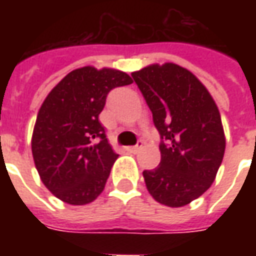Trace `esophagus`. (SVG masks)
Segmentation results:
<instances>
[{"instance_id":"1","label":"esophagus","mask_w":256,"mask_h":256,"mask_svg":"<svg viewBox=\"0 0 256 256\" xmlns=\"http://www.w3.org/2000/svg\"><path fill=\"white\" fill-rule=\"evenodd\" d=\"M141 148H142V141H138V142H137V145L128 146V148H126V150H128V152H132V154H137V152H138Z\"/></svg>"}]
</instances>
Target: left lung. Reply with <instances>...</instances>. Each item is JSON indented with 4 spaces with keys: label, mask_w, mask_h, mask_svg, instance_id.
Returning a JSON list of instances; mask_svg holds the SVG:
<instances>
[{
    "label": "left lung",
    "mask_w": 256,
    "mask_h": 256,
    "mask_svg": "<svg viewBox=\"0 0 256 256\" xmlns=\"http://www.w3.org/2000/svg\"><path fill=\"white\" fill-rule=\"evenodd\" d=\"M160 134V163L144 170L150 196L182 207L214 182L225 154L220 115L204 84L177 64L150 66L132 74Z\"/></svg>",
    "instance_id": "obj_1"
}]
</instances>
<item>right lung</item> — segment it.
Masks as SVG:
<instances>
[{
  "mask_svg": "<svg viewBox=\"0 0 256 256\" xmlns=\"http://www.w3.org/2000/svg\"><path fill=\"white\" fill-rule=\"evenodd\" d=\"M133 84L126 72L74 70L48 94L36 116L31 150L38 174L64 203H92L104 190L118 154L98 120L106 96Z\"/></svg>",
  "mask_w": 256,
  "mask_h": 256,
  "instance_id": "obj_1",
  "label": "right lung"
}]
</instances>
